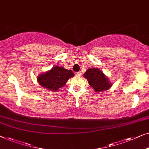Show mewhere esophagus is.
<instances>
[{
	"label": "esophagus",
	"mask_w": 149,
	"mask_h": 149,
	"mask_svg": "<svg viewBox=\"0 0 149 149\" xmlns=\"http://www.w3.org/2000/svg\"><path fill=\"white\" fill-rule=\"evenodd\" d=\"M81 72H76V73H75V75H76V76H81Z\"/></svg>",
	"instance_id": "1"
}]
</instances>
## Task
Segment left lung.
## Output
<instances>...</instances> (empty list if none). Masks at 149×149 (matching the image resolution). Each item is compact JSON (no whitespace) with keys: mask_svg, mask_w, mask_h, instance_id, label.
Returning <instances> with one entry per match:
<instances>
[{"mask_svg":"<svg viewBox=\"0 0 149 149\" xmlns=\"http://www.w3.org/2000/svg\"><path fill=\"white\" fill-rule=\"evenodd\" d=\"M87 79L89 85L95 90L96 93H101L110 88L113 85L109 77L98 68L87 70L83 75Z\"/></svg>","mask_w":149,"mask_h":149,"instance_id":"left-lung-1","label":"left lung"}]
</instances>
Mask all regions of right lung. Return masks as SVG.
<instances>
[{"mask_svg": "<svg viewBox=\"0 0 149 149\" xmlns=\"http://www.w3.org/2000/svg\"><path fill=\"white\" fill-rule=\"evenodd\" d=\"M74 76V74L72 70L56 65L53 67L51 70L38 75L37 81L45 88L53 92H58L60 88L65 85L69 79Z\"/></svg>", "mask_w": 149, "mask_h": 149, "instance_id": "1", "label": "right lung"}]
</instances>
